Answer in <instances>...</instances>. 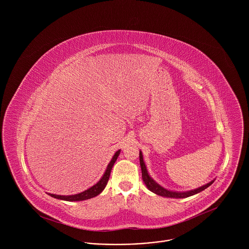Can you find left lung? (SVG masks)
I'll return each mask as SVG.
<instances>
[{"instance_id":"1","label":"left lung","mask_w":249,"mask_h":249,"mask_svg":"<svg viewBox=\"0 0 249 249\" xmlns=\"http://www.w3.org/2000/svg\"><path fill=\"white\" fill-rule=\"evenodd\" d=\"M140 164H141V169H142V178H143V181L145 182V184L147 185L148 189L151 190L152 192L156 193L157 195L160 196H163V197H170V198H186L192 195H195L203 190H205L206 188H208L211 184H213L214 180H212L211 182L197 188L191 191H187V192H173V191H169L167 189H164L163 187H161L160 185H159L153 178H151V176L148 173L147 167L145 165L144 160H143V155L140 152Z\"/></svg>"}]
</instances>
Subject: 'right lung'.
Instances as JSON below:
<instances>
[{"label": "right lung", "mask_w": 249, "mask_h": 249, "mask_svg": "<svg viewBox=\"0 0 249 249\" xmlns=\"http://www.w3.org/2000/svg\"><path fill=\"white\" fill-rule=\"evenodd\" d=\"M120 154V150L117 151L115 153V155L113 156L111 161L109 162V164L107 165V168H106L103 176L101 177V179L92 187L89 188L88 190L76 194V195H69V196H63V195H55V194H50V196L56 198V199H60V200H65V201H83V200H87V199H90L92 197L97 196L99 193L102 192V190L105 188L106 184L108 182L109 179V176H110V172L112 169V166L114 164V162L116 161L118 156Z\"/></svg>", "instance_id": "right-lung-1"}]
</instances>
